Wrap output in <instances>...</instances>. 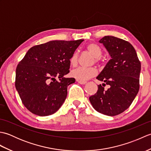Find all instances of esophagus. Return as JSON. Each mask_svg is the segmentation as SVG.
<instances>
[{"instance_id":"1","label":"esophagus","mask_w":151,"mask_h":151,"mask_svg":"<svg viewBox=\"0 0 151 151\" xmlns=\"http://www.w3.org/2000/svg\"><path fill=\"white\" fill-rule=\"evenodd\" d=\"M77 81L78 83H79V84H86V82H86V81H78V80H77V81Z\"/></svg>"}]
</instances>
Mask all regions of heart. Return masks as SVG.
Listing matches in <instances>:
<instances>
[{"mask_svg": "<svg viewBox=\"0 0 151 151\" xmlns=\"http://www.w3.org/2000/svg\"><path fill=\"white\" fill-rule=\"evenodd\" d=\"M86 50L95 58V62L96 63L100 62L101 56H102V51L98 45L91 43L86 46ZM78 55L77 52H74L70 56L69 58V63L70 66L76 67L78 64ZM97 74V70L95 67L90 68H84V67H78V68L73 70L70 73L72 77L75 78L78 81H86L90 78L93 77Z\"/></svg>", "mask_w": 151, "mask_h": 151, "instance_id": "1", "label": "heart"}]
</instances>
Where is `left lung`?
<instances>
[{"instance_id":"obj_1","label":"left lung","mask_w":151,"mask_h":151,"mask_svg":"<svg viewBox=\"0 0 151 151\" xmlns=\"http://www.w3.org/2000/svg\"><path fill=\"white\" fill-rule=\"evenodd\" d=\"M99 43L103 44L111 59L97 79L110 88L106 90L98 85L97 93L89 97V101L99 113L115 116L130 106L139 91L141 63L134 47L127 41L107 36Z\"/></svg>"}]
</instances>
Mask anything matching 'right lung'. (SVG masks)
Here are the masks:
<instances>
[{
  "instance_id": "add662e5",
  "label": "right lung",
  "mask_w": 151,
  "mask_h": 151,
  "mask_svg": "<svg viewBox=\"0 0 151 151\" xmlns=\"http://www.w3.org/2000/svg\"><path fill=\"white\" fill-rule=\"evenodd\" d=\"M83 41L55 40L34 46L19 63L15 88L32 113L47 116L62 106L67 87L75 82L74 78L64 77L69 73V58Z\"/></svg>"
}]
</instances>
